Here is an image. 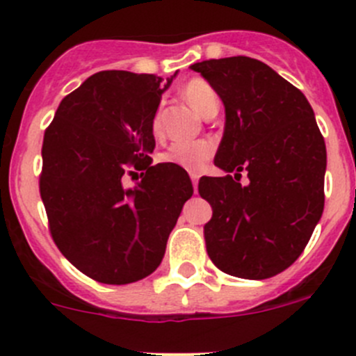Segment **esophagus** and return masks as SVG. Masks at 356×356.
<instances>
[{
	"mask_svg": "<svg viewBox=\"0 0 356 356\" xmlns=\"http://www.w3.org/2000/svg\"><path fill=\"white\" fill-rule=\"evenodd\" d=\"M198 174H191V181H193V188H195V193H198Z\"/></svg>",
	"mask_w": 356,
	"mask_h": 356,
	"instance_id": "obj_1",
	"label": "esophagus"
}]
</instances>
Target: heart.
I'll return each instance as SVG.
<instances>
[{
  "mask_svg": "<svg viewBox=\"0 0 356 356\" xmlns=\"http://www.w3.org/2000/svg\"><path fill=\"white\" fill-rule=\"evenodd\" d=\"M182 95L188 99L189 105L193 106L200 115H207L213 106H218V96L213 91L208 82L203 79H191L186 82L182 88ZM152 132L153 136L161 134V118L160 113H156L152 120ZM213 155V145L210 141H191V143H174L168 146L158 160L161 163H174L177 167L184 168L189 172H198L207 165Z\"/></svg>",
  "mask_w": 356,
  "mask_h": 356,
  "instance_id": "b5f03b06",
  "label": "heart"
}]
</instances>
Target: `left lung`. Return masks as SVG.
<instances>
[{
    "label": "left lung",
    "instance_id": "left-lung-1",
    "mask_svg": "<svg viewBox=\"0 0 356 356\" xmlns=\"http://www.w3.org/2000/svg\"><path fill=\"white\" fill-rule=\"evenodd\" d=\"M191 68L225 108L215 165L227 175L198 184L213 210L204 225L208 257L229 275L274 277L303 253L324 211L327 153L314 110L260 60L231 56ZM243 170L246 186L238 182Z\"/></svg>",
    "mask_w": 356,
    "mask_h": 356
}]
</instances>
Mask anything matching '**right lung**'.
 Segmentation results:
<instances>
[{
  "mask_svg": "<svg viewBox=\"0 0 356 356\" xmlns=\"http://www.w3.org/2000/svg\"><path fill=\"white\" fill-rule=\"evenodd\" d=\"M174 77L98 72L62 99L44 132L39 191L53 241L103 284L155 272L193 196L184 168L152 165L149 156L152 120ZM136 170H145L142 182L125 188L123 179Z\"/></svg>",
  "mask_w": 356,
  "mask_h": 356,
  "instance_id": "1",
  "label": "right lung"
}]
</instances>
